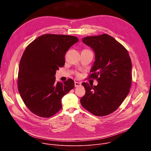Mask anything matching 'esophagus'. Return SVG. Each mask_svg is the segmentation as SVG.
I'll return each instance as SVG.
<instances>
[{
	"label": "esophagus",
	"instance_id": "obj_1",
	"mask_svg": "<svg viewBox=\"0 0 151 151\" xmlns=\"http://www.w3.org/2000/svg\"><path fill=\"white\" fill-rule=\"evenodd\" d=\"M81 85V83L78 82H75V87H80Z\"/></svg>",
	"mask_w": 151,
	"mask_h": 151
}]
</instances>
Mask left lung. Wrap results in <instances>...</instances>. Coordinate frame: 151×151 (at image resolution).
<instances>
[{
  "instance_id": "8db88e82",
  "label": "left lung",
  "mask_w": 151,
  "mask_h": 151,
  "mask_svg": "<svg viewBox=\"0 0 151 151\" xmlns=\"http://www.w3.org/2000/svg\"><path fill=\"white\" fill-rule=\"evenodd\" d=\"M95 53L90 78L97 85L83 82L85 95L80 102L94 115L103 116L116 111L130 92L132 64L127 50L113 37L103 34L82 38Z\"/></svg>"
}]
</instances>
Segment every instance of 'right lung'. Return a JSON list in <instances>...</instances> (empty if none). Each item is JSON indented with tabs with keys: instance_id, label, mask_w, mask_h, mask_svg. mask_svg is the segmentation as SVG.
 Returning <instances> with one entry per match:
<instances>
[{
	"instance_id": "1",
	"label": "right lung",
	"mask_w": 151,
	"mask_h": 151,
	"mask_svg": "<svg viewBox=\"0 0 151 151\" xmlns=\"http://www.w3.org/2000/svg\"><path fill=\"white\" fill-rule=\"evenodd\" d=\"M73 36L46 34L26 47L21 58L18 89L28 109L40 117L49 118L62 107L61 99L75 87L72 79L55 81V75L65 64V54L76 42Z\"/></svg>"
}]
</instances>
